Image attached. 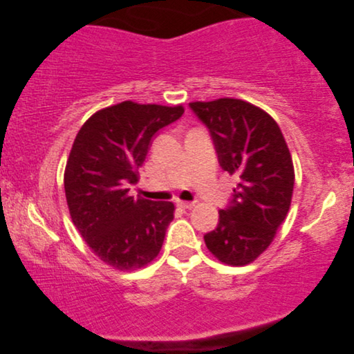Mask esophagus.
Segmentation results:
<instances>
[{
	"instance_id": "1",
	"label": "esophagus",
	"mask_w": 354,
	"mask_h": 354,
	"mask_svg": "<svg viewBox=\"0 0 354 354\" xmlns=\"http://www.w3.org/2000/svg\"><path fill=\"white\" fill-rule=\"evenodd\" d=\"M194 202H183V201H177V207L182 208V210H191L194 208Z\"/></svg>"
}]
</instances>
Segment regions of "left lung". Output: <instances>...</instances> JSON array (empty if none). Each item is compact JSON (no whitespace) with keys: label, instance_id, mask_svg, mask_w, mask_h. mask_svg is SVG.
<instances>
[{"label":"left lung","instance_id":"obj_1","mask_svg":"<svg viewBox=\"0 0 354 354\" xmlns=\"http://www.w3.org/2000/svg\"><path fill=\"white\" fill-rule=\"evenodd\" d=\"M189 108L210 131L221 169L239 177L205 245L224 263L248 265L271 245L290 208L292 155L274 119L251 103L218 98Z\"/></svg>","mask_w":354,"mask_h":354}]
</instances>
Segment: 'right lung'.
I'll return each instance as SVG.
<instances>
[{
  "label": "right lung",
  "mask_w": 354,
  "mask_h": 354,
  "mask_svg": "<svg viewBox=\"0 0 354 354\" xmlns=\"http://www.w3.org/2000/svg\"><path fill=\"white\" fill-rule=\"evenodd\" d=\"M182 106L122 102L81 127L68 155L64 189L72 221L103 262L136 270L158 256L172 202L130 196L156 131L182 118Z\"/></svg>",
  "instance_id": "1"
}]
</instances>
